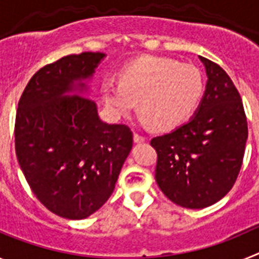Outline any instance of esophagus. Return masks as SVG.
Instances as JSON below:
<instances>
[{
    "label": "esophagus",
    "instance_id": "esophagus-1",
    "mask_svg": "<svg viewBox=\"0 0 259 259\" xmlns=\"http://www.w3.org/2000/svg\"><path fill=\"white\" fill-rule=\"evenodd\" d=\"M134 141L135 143H143V141H145V137L144 136H141V135H137V134H135L134 135Z\"/></svg>",
    "mask_w": 259,
    "mask_h": 259
}]
</instances>
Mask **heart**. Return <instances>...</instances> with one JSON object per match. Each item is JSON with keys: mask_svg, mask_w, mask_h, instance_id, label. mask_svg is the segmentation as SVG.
I'll list each match as a JSON object with an SVG mask.
<instances>
[{"mask_svg": "<svg viewBox=\"0 0 259 259\" xmlns=\"http://www.w3.org/2000/svg\"><path fill=\"white\" fill-rule=\"evenodd\" d=\"M203 93L200 70L162 57H144L120 72V83L106 80L101 85L105 106L113 118L127 116L139 102L145 125L171 130L185 122L197 109Z\"/></svg>", "mask_w": 259, "mask_h": 259, "instance_id": "b5f03b06", "label": "heart"}]
</instances>
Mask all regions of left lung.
I'll return each instance as SVG.
<instances>
[{
  "label": "left lung",
  "mask_w": 259,
  "mask_h": 259,
  "mask_svg": "<svg viewBox=\"0 0 259 259\" xmlns=\"http://www.w3.org/2000/svg\"><path fill=\"white\" fill-rule=\"evenodd\" d=\"M207 75L200 105L188 123L154 137L155 182L164 196L187 209L211 206L237 179L248 139L241 97L227 72L200 57Z\"/></svg>",
  "instance_id": "left-lung-1"
}]
</instances>
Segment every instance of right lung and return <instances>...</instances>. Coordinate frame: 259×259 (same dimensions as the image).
Returning a JSON list of instances; mask_svg holds the SVG:
<instances>
[{"instance_id":"1","label":"right lung","mask_w":259,"mask_h":259,"mask_svg":"<svg viewBox=\"0 0 259 259\" xmlns=\"http://www.w3.org/2000/svg\"><path fill=\"white\" fill-rule=\"evenodd\" d=\"M104 53L44 66L27 84L15 118V152L32 192L62 218L84 219L109 200L132 149L124 124H107L84 96Z\"/></svg>"}]
</instances>
